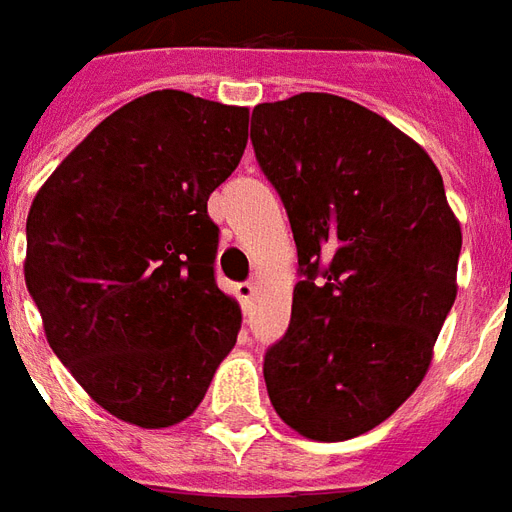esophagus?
I'll list each match as a JSON object with an SVG mask.
<instances>
[{
	"mask_svg": "<svg viewBox=\"0 0 512 512\" xmlns=\"http://www.w3.org/2000/svg\"><path fill=\"white\" fill-rule=\"evenodd\" d=\"M255 282H241V285H236V295L238 301H241V306H249L252 304V298H255Z\"/></svg>",
	"mask_w": 512,
	"mask_h": 512,
	"instance_id": "34e87169",
	"label": "esophagus"
}]
</instances>
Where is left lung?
<instances>
[{"label": "left lung", "mask_w": 512, "mask_h": 512, "mask_svg": "<svg viewBox=\"0 0 512 512\" xmlns=\"http://www.w3.org/2000/svg\"><path fill=\"white\" fill-rule=\"evenodd\" d=\"M249 135L304 276L266 352L268 399L306 439L366 434L423 382L456 301L461 225L442 176L410 135L336 94L263 102Z\"/></svg>", "instance_id": "left-lung-1"}]
</instances>
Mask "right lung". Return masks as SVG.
<instances>
[{
  "mask_svg": "<svg viewBox=\"0 0 512 512\" xmlns=\"http://www.w3.org/2000/svg\"><path fill=\"white\" fill-rule=\"evenodd\" d=\"M249 111L162 89L127 102L34 195L24 276L56 358L102 410L176 426L233 350L208 195L238 168Z\"/></svg>",
  "mask_w": 512,
  "mask_h": 512,
  "instance_id": "1",
  "label": "right lung"
}]
</instances>
